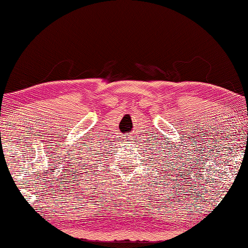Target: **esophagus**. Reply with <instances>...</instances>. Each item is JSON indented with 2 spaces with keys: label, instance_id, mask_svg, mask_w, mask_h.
<instances>
[{
  "label": "esophagus",
  "instance_id": "esophagus-1",
  "mask_svg": "<svg viewBox=\"0 0 248 248\" xmlns=\"http://www.w3.org/2000/svg\"><path fill=\"white\" fill-rule=\"evenodd\" d=\"M121 140H123L125 144H130V143H132V142H133L132 136H128V134H125V136L121 137Z\"/></svg>",
  "mask_w": 248,
  "mask_h": 248
}]
</instances>
